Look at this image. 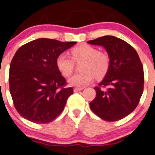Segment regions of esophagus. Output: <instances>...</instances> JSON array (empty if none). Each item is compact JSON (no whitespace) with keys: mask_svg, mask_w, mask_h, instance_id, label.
I'll return each instance as SVG.
<instances>
[{"mask_svg":"<svg viewBox=\"0 0 155 155\" xmlns=\"http://www.w3.org/2000/svg\"><path fill=\"white\" fill-rule=\"evenodd\" d=\"M84 88H81V87H75V88L74 89V92H79L81 91V90H82Z\"/></svg>","mask_w":155,"mask_h":155,"instance_id":"1","label":"esophagus"}]
</instances>
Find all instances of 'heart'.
I'll use <instances>...</instances> for the list:
<instances>
[{"instance_id": "1", "label": "heart", "mask_w": 155, "mask_h": 155, "mask_svg": "<svg viewBox=\"0 0 155 155\" xmlns=\"http://www.w3.org/2000/svg\"><path fill=\"white\" fill-rule=\"evenodd\" d=\"M71 56L60 53L56 57L58 70L65 77H68L74 68V62L82 60L80 69L69 78V84L76 87H84L90 84L94 78L101 79L106 75L111 65V57L106 51L98 50L89 44H81L71 50Z\"/></svg>"}]
</instances>
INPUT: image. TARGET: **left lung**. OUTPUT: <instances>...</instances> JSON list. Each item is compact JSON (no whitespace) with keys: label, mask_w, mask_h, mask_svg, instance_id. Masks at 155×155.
I'll return each mask as SVG.
<instances>
[{"label":"left lung","mask_w":155,"mask_h":155,"mask_svg":"<svg viewBox=\"0 0 155 155\" xmlns=\"http://www.w3.org/2000/svg\"><path fill=\"white\" fill-rule=\"evenodd\" d=\"M88 43L104 47L111 57L108 73L94 87L96 96L90 108L106 121L121 120L134 111L143 93V66L139 55L128 43L114 36L100 37ZM106 86V90L102 89Z\"/></svg>","instance_id":"8db88e82"}]
</instances>
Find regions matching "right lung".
Masks as SVG:
<instances>
[{"instance_id":"right-lung-1","label":"right lung","mask_w":155,"mask_h":155,"mask_svg":"<svg viewBox=\"0 0 155 155\" xmlns=\"http://www.w3.org/2000/svg\"><path fill=\"white\" fill-rule=\"evenodd\" d=\"M76 42L39 38L19 47L10 63V92L16 111L35 124H47L63 111L72 87L58 70L56 57Z\"/></svg>"}]
</instances>
